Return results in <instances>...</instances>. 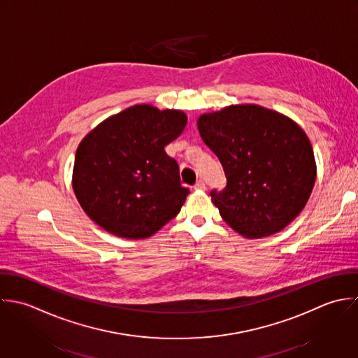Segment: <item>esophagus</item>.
Instances as JSON below:
<instances>
[{"instance_id":"34e87169","label":"esophagus","mask_w":358,"mask_h":358,"mask_svg":"<svg viewBox=\"0 0 358 358\" xmlns=\"http://www.w3.org/2000/svg\"><path fill=\"white\" fill-rule=\"evenodd\" d=\"M194 190H206V183L203 180H197L194 185Z\"/></svg>"}]
</instances>
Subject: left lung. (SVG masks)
I'll list each match as a JSON object with an SVG mask.
<instances>
[{
	"label": "left lung",
	"instance_id": "obj_1",
	"mask_svg": "<svg viewBox=\"0 0 358 358\" xmlns=\"http://www.w3.org/2000/svg\"><path fill=\"white\" fill-rule=\"evenodd\" d=\"M197 127L224 166L227 187L211 197L235 232L266 238L297 218L313 192L317 164L308 136L294 120L238 104L200 115Z\"/></svg>",
	"mask_w": 358,
	"mask_h": 358
}]
</instances>
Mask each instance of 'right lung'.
I'll use <instances>...</instances> for the list:
<instances>
[{"label": "right lung", "instance_id": "1", "mask_svg": "<svg viewBox=\"0 0 358 358\" xmlns=\"http://www.w3.org/2000/svg\"><path fill=\"white\" fill-rule=\"evenodd\" d=\"M179 110L131 106L87 133L78 145L72 187L83 211L104 231L145 238L175 218L189 189L165 145L180 136Z\"/></svg>", "mask_w": 358, "mask_h": 358}]
</instances>
